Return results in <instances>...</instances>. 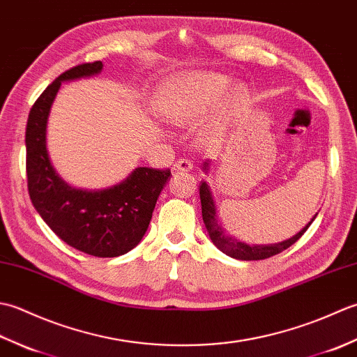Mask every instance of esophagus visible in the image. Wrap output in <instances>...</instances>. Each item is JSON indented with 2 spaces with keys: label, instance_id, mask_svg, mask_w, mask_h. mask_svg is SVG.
Wrapping results in <instances>:
<instances>
[{
  "label": "esophagus",
  "instance_id": "obj_1",
  "mask_svg": "<svg viewBox=\"0 0 357 357\" xmlns=\"http://www.w3.org/2000/svg\"><path fill=\"white\" fill-rule=\"evenodd\" d=\"M173 169L178 172H190L193 169V164L190 159H179V161L174 162Z\"/></svg>",
  "mask_w": 357,
  "mask_h": 357
}]
</instances>
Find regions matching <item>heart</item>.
Wrapping results in <instances>:
<instances>
[{"label":"heart","instance_id":"obj_1","mask_svg":"<svg viewBox=\"0 0 357 357\" xmlns=\"http://www.w3.org/2000/svg\"><path fill=\"white\" fill-rule=\"evenodd\" d=\"M230 81L218 73H193L178 81L164 93L159 109L162 115L179 126H190L206 115L219 101ZM247 100V90L239 86L227 95L224 113L238 112Z\"/></svg>","mask_w":357,"mask_h":357}]
</instances>
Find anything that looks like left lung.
<instances>
[{
	"mask_svg": "<svg viewBox=\"0 0 357 357\" xmlns=\"http://www.w3.org/2000/svg\"><path fill=\"white\" fill-rule=\"evenodd\" d=\"M204 170L206 172L208 170V162H204ZM199 196H201V206H202V219H204V224H206V229L208 231L211 242H213V244L227 256L234 257V259H241V261L267 259V257H271L280 252H284V250L291 247L294 242L307 231L308 227L312 225V222L317 216L316 213L312 221H310L304 229H302L298 234H294V236L290 239L278 242V244H268V245H248L245 242H241L236 238L230 236V234H227L225 230L222 229L221 222L218 221L216 206L207 183L201 184Z\"/></svg>",
	"mask_w": 357,
	"mask_h": 357,
	"instance_id": "left-lung-1",
	"label": "left lung"
}]
</instances>
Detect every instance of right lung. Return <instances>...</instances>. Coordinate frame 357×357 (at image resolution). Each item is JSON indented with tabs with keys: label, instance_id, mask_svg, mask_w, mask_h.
I'll return each mask as SVG.
<instances>
[{
	"label": "right lung",
	"instance_id": "add662e5",
	"mask_svg": "<svg viewBox=\"0 0 357 357\" xmlns=\"http://www.w3.org/2000/svg\"><path fill=\"white\" fill-rule=\"evenodd\" d=\"M102 63H86L52 82L35 101L26 127L27 187L33 207L52 231L70 247L96 257H116L139 244L170 170L138 167L119 184L102 190L75 188L50 162L45 133L53 100L61 82L87 78Z\"/></svg>",
	"mask_w": 357,
	"mask_h": 357
}]
</instances>
